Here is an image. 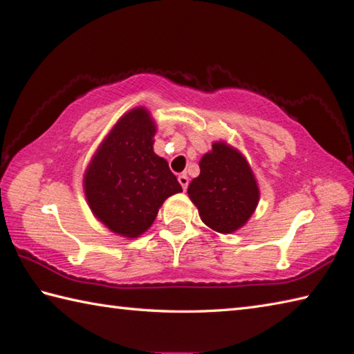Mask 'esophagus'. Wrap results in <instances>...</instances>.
<instances>
[{"label": "esophagus", "instance_id": "34e87169", "mask_svg": "<svg viewBox=\"0 0 354 354\" xmlns=\"http://www.w3.org/2000/svg\"><path fill=\"white\" fill-rule=\"evenodd\" d=\"M178 181H179V184H181L183 190L187 189V185H189V176L185 175V173H183V175H179V176H178Z\"/></svg>", "mask_w": 354, "mask_h": 354}]
</instances>
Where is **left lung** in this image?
Returning <instances> with one entry per match:
<instances>
[{"mask_svg":"<svg viewBox=\"0 0 354 354\" xmlns=\"http://www.w3.org/2000/svg\"><path fill=\"white\" fill-rule=\"evenodd\" d=\"M199 170L187 194L203 223L215 232H236L260 201L259 184L248 159L235 147L216 140L199 160Z\"/></svg>","mask_w":354,"mask_h":354,"instance_id":"1","label":"left lung"}]
</instances>
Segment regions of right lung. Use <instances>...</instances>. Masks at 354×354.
Wrapping results in <instances>:
<instances>
[{
    "label": "right lung",
    "mask_w": 354,
    "mask_h": 354,
    "mask_svg": "<svg viewBox=\"0 0 354 354\" xmlns=\"http://www.w3.org/2000/svg\"><path fill=\"white\" fill-rule=\"evenodd\" d=\"M156 128L144 106L125 113L102 140L83 175L93 215L125 239L147 232L165 199L183 192L167 160L153 150Z\"/></svg>",
    "instance_id": "add662e5"
}]
</instances>
